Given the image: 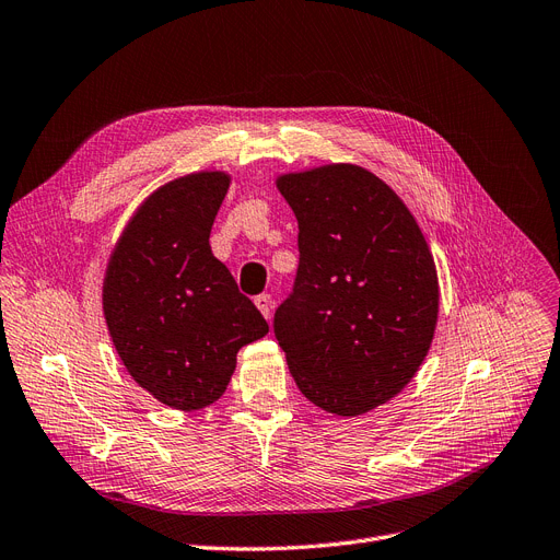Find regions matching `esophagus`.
Masks as SVG:
<instances>
[{"label": "esophagus", "instance_id": "obj_1", "mask_svg": "<svg viewBox=\"0 0 560 560\" xmlns=\"http://www.w3.org/2000/svg\"><path fill=\"white\" fill-rule=\"evenodd\" d=\"M255 305H257V310L261 312V315H264L266 319H271V315H273V299H271V296H268V294L257 296V299H255Z\"/></svg>", "mask_w": 560, "mask_h": 560}]
</instances>
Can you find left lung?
Masks as SVG:
<instances>
[{
  "mask_svg": "<svg viewBox=\"0 0 560 560\" xmlns=\"http://www.w3.org/2000/svg\"><path fill=\"white\" fill-rule=\"evenodd\" d=\"M299 220L294 294L276 338L299 390L335 416H363L401 393L439 319L432 250L399 195L353 163L276 176Z\"/></svg>",
  "mask_w": 560,
  "mask_h": 560,
  "instance_id": "obj_1",
  "label": "left lung"
}]
</instances>
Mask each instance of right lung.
Returning <instances> with one entry per match:
<instances>
[{"instance_id":"obj_1","label":"right lung","mask_w":560,"mask_h":560,"mask_svg":"<svg viewBox=\"0 0 560 560\" xmlns=\"http://www.w3.org/2000/svg\"><path fill=\"white\" fill-rule=\"evenodd\" d=\"M232 184L222 170L155 188L126 222L103 276V317L132 382L176 411L213 405L236 353L266 319L213 257L209 236Z\"/></svg>"}]
</instances>
